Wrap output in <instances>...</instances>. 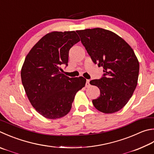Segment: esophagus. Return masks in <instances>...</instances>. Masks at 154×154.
<instances>
[{
	"mask_svg": "<svg viewBox=\"0 0 154 154\" xmlns=\"http://www.w3.org/2000/svg\"><path fill=\"white\" fill-rule=\"evenodd\" d=\"M89 82H90V80H89V79H87V80H86L85 86L87 87V88H88V87L90 86V84H89Z\"/></svg>",
	"mask_w": 154,
	"mask_h": 154,
	"instance_id": "obj_1",
	"label": "esophagus"
}]
</instances>
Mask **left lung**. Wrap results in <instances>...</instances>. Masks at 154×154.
Instances as JSON below:
<instances>
[{
  "label": "left lung",
  "mask_w": 154,
  "mask_h": 154,
  "mask_svg": "<svg viewBox=\"0 0 154 154\" xmlns=\"http://www.w3.org/2000/svg\"><path fill=\"white\" fill-rule=\"evenodd\" d=\"M77 33L94 63L104 69L100 79L89 82L100 90L93 104L102 112H116L127 104L137 85L139 63L135 52L123 39L109 30L86 29Z\"/></svg>",
  "instance_id": "left-lung-1"
}]
</instances>
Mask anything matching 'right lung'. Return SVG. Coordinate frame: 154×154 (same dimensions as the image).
Masks as SVG:
<instances>
[{"label": "right lung", "mask_w": 154, "mask_h": 154, "mask_svg": "<svg viewBox=\"0 0 154 154\" xmlns=\"http://www.w3.org/2000/svg\"><path fill=\"white\" fill-rule=\"evenodd\" d=\"M79 40L74 31L48 33L25 59L22 84L33 107L47 119L67 114L75 94L85 86L86 79L83 77L71 78L61 72V66H68L70 48Z\"/></svg>", "instance_id": "right-lung-1"}]
</instances>
